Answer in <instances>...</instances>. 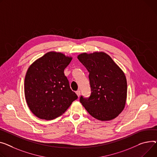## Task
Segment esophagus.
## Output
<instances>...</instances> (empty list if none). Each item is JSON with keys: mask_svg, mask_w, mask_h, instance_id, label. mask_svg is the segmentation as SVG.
<instances>
[{"mask_svg": "<svg viewBox=\"0 0 157 157\" xmlns=\"http://www.w3.org/2000/svg\"><path fill=\"white\" fill-rule=\"evenodd\" d=\"M76 93L77 94L78 97H79V96H80V95H81V91H80V90H78V91H76Z\"/></svg>", "mask_w": 157, "mask_h": 157, "instance_id": "1", "label": "esophagus"}]
</instances>
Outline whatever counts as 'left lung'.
Segmentation results:
<instances>
[{"label":"left lung","instance_id":"obj_1","mask_svg":"<svg viewBox=\"0 0 157 157\" xmlns=\"http://www.w3.org/2000/svg\"><path fill=\"white\" fill-rule=\"evenodd\" d=\"M78 59L89 72L91 94L81 96L80 102L91 116L100 121L116 118L123 110L127 97L124 73L103 52L83 53Z\"/></svg>","mask_w":157,"mask_h":157}]
</instances>
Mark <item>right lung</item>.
Here are the masks:
<instances>
[{
	"mask_svg": "<svg viewBox=\"0 0 157 157\" xmlns=\"http://www.w3.org/2000/svg\"><path fill=\"white\" fill-rule=\"evenodd\" d=\"M71 59L63 54L50 52L28 68L25 95L30 110L37 117L54 119L64 113L78 98L64 73Z\"/></svg>",
	"mask_w": 157,
	"mask_h": 157,
	"instance_id": "1",
	"label": "right lung"
}]
</instances>
